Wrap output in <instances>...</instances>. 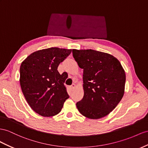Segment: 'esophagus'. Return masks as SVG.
<instances>
[{
	"label": "esophagus",
	"instance_id": "1",
	"mask_svg": "<svg viewBox=\"0 0 148 148\" xmlns=\"http://www.w3.org/2000/svg\"><path fill=\"white\" fill-rule=\"evenodd\" d=\"M75 86H75V84H72V85L71 86V88L72 89H74V88H75Z\"/></svg>",
	"mask_w": 148,
	"mask_h": 148
}]
</instances>
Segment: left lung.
Masks as SVG:
<instances>
[{
	"instance_id": "8db88e82",
	"label": "left lung",
	"mask_w": 148,
	"mask_h": 148,
	"mask_svg": "<svg viewBox=\"0 0 148 148\" xmlns=\"http://www.w3.org/2000/svg\"><path fill=\"white\" fill-rule=\"evenodd\" d=\"M73 55L83 69V98L76 103L81 114L97 119L107 116L122 99L126 74L114 57L99 51L73 49Z\"/></svg>"
}]
</instances>
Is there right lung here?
I'll return each mask as SVG.
<instances>
[{
	"label": "right lung",
	"mask_w": 148,
	"mask_h": 148,
	"mask_svg": "<svg viewBox=\"0 0 148 148\" xmlns=\"http://www.w3.org/2000/svg\"><path fill=\"white\" fill-rule=\"evenodd\" d=\"M71 49L51 47L29 55L20 67V84L27 103L39 115L50 117L61 111L69 97L58 67Z\"/></svg>",
	"instance_id": "add662e5"
}]
</instances>
